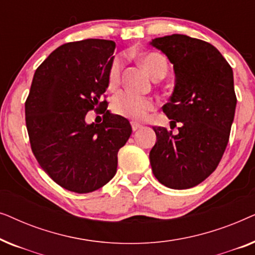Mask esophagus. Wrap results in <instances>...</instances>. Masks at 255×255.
<instances>
[{"instance_id":"34e87169","label":"esophagus","mask_w":255,"mask_h":255,"mask_svg":"<svg viewBox=\"0 0 255 255\" xmlns=\"http://www.w3.org/2000/svg\"><path fill=\"white\" fill-rule=\"evenodd\" d=\"M131 127H132V130H133V131H137V130H139V128H141V125H140V124H138V123H135V122H132V123H131Z\"/></svg>"}]
</instances>
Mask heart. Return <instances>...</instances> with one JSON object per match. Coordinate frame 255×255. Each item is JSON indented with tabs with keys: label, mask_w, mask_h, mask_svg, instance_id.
<instances>
[{
	"label": "heart",
	"mask_w": 255,
	"mask_h": 255,
	"mask_svg": "<svg viewBox=\"0 0 255 255\" xmlns=\"http://www.w3.org/2000/svg\"><path fill=\"white\" fill-rule=\"evenodd\" d=\"M139 61L152 79L159 80L166 75L167 62L161 54L148 52L139 55ZM121 73L122 62L120 59H115L108 73V86L111 90H115L120 86ZM111 109L120 116L131 120H142L149 111L154 109V102L145 96H138L132 93H121L114 97Z\"/></svg>",
	"instance_id": "b5f03b06"
}]
</instances>
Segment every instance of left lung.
Wrapping results in <instances>:
<instances>
[{
	"label": "left lung",
	"mask_w": 255,
	"mask_h": 255,
	"mask_svg": "<svg viewBox=\"0 0 255 255\" xmlns=\"http://www.w3.org/2000/svg\"><path fill=\"white\" fill-rule=\"evenodd\" d=\"M149 45L173 64L175 85L162 107L176 134L154 127L149 152L154 176L172 189L200 184L217 168L229 142L237 97L233 72L217 48L186 34L155 38Z\"/></svg>",
	"instance_id": "1"
}]
</instances>
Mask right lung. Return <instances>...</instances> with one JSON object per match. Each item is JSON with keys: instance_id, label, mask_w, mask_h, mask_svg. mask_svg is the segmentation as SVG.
Instances as JSON below:
<instances>
[{"instance_id": "obj_1", "label": "right lung", "mask_w": 255, "mask_h": 255, "mask_svg": "<svg viewBox=\"0 0 255 255\" xmlns=\"http://www.w3.org/2000/svg\"><path fill=\"white\" fill-rule=\"evenodd\" d=\"M116 44L85 39L59 46L36 69L25 102L31 148L48 176L69 191L92 193L117 172V154L130 138L127 118L107 110L101 96ZM95 109L104 122L85 123Z\"/></svg>"}]
</instances>
